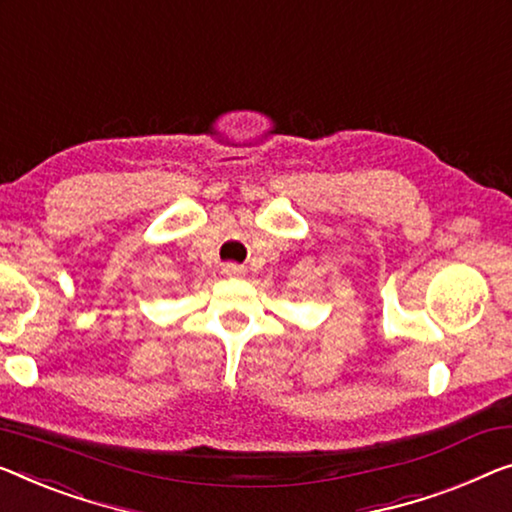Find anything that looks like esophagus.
I'll use <instances>...</instances> for the list:
<instances>
[{"instance_id":"1","label":"esophagus","mask_w":512,"mask_h":512,"mask_svg":"<svg viewBox=\"0 0 512 512\" xmlns=\"http://www.w3.org/2000/svg\"><path fill=\"white\" fill-rule=\"evenodd\" d=\"M223 273H225V276H230V278H239V276H243V273H246V269H243L241 264L227 262V264H223Z\"/></svg>"}]
</instances>
